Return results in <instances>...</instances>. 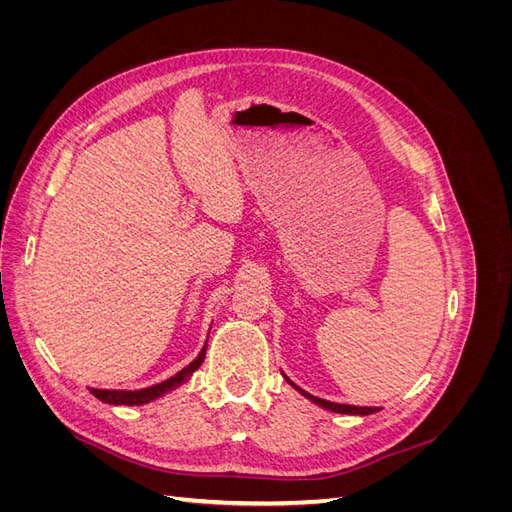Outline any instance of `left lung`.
I'll return each mask as SVG.
<instances>
[{"instance_id":"obj_1","label":"left lung","mask_w":512,"mask_h":512,"mask_svg":"<svg viewBox=\"0 0 512 512\" xmlns=\"http://www.w3.org/2000/svg\"><path fill=\"white\" fill-rule=\"evenodd\" d=\"M286 378V376H284ZM288 380V378H286ZM288 384H292L290 380H288ZM294 389H297L303 397H307L309 401H314V404H318L320 408H327V410H331V412H337V414H361V416H367V414H374V412H378V408H363V406H346V404H333V401H327V399H320V397H314V395H309L307 391H303V389H299L297 384H292Z\"/></svg>"}]
</instances>
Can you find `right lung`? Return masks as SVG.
Segmentation results:
<instances>
[{
    "instance_id": "add662e5",
    "label": "right lung",
    "mask_w": 512,
    "mask_h": 512,
    "mask_svg": "<svg viewBox=\"0 0 512 512\" xmlns=\"http://www.w3.org/2000/svg\"><path fill=\"white\" fill-rule=\"evenodd\" d=\"M205 352H207V344L205 348L198 352L196 359L188 365L183 367L181 371H177V374L173 378H168L160 384H153V386H147V389H138V391H108V389H89V393L98 397L100 401H104V404H113V406H143V404H149V401L158 399L162 395H166L168 391L177 389V386H181L183 382H188L190 376L194 374V371L203 365L205 361Z\"/></svg>"
}]
</instances>
